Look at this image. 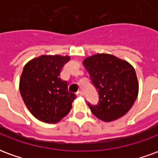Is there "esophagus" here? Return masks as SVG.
Listing matches in <instances>:
<instances>
[{
	"instance_id": "34e87169",
	"label": "esophagus",
	"mask_w": 158,
	"mask_h": 158,
	"mask_svg": "<svg viewBox=\"0 0 158 158\" xmlns=\"http://www.w3.org/2000/svg\"><path fill=\"white\" fill-rule=\"evenodd\" d=\"M76 95H77V96H83V93L82 91H78V92L76 93Z\"/></svg>"
}]
</instances>
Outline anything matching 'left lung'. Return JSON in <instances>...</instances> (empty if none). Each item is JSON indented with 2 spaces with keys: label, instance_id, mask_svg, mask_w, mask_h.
I'll use <instances>...</instances> for the list:
<instances>
[{
  "label": "left lung",
  "instance_id": "1",
  "mask_svg": "<svg viewBox=\"0 0 158 158\" xmlns=\"http://www.w3.org/2000/svg\"><path fill=\"white\" fill-rule=\"evenodd\" d=\"M93 85L99 94V103H88L92 113L104 122H111L128 113L135 102L139 83L135 69L124 60L99 53L83 61Z\"/></svg>",
  "mask_w": 158,
  "mask_h": 158
}]
</instances>
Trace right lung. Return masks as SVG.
<instances>
[{
	"instance_id": "1",
	"label": "right lung",
	"mask_w": 158,
	"mask_h": 158,
	"mask_svg": "<svg viewBox=\"0 0 158 158\" xmlns=\"http://www.w3.org/2000/svg\"><path fill=\"white\" fill-rule=\"evenodd\" d=\"M70 60L69 56L42 55L28 62L23 70L19 90L33 116L42 122L56 123L70 112L76 96L60 79Z\"/></svg>"
}]
</instances>
